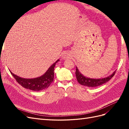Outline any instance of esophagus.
Listing matches in <instances>:
<instances>
[{
    "label": "esophagus",
    "instance_id": "esophagus-1",
    "mask_svg": "<svg viewBox=\"0 0 129 129\" xmlns=\"http://www.w3.org/2000/svg\"><path fill=\"white\" fill-rule=\"evenodd\" d=\"M63 58H64V59H67V56L65 55V56H63Z\"/></svg>",
    "mask_w": 129,
    "mask_h": 129
}]
</instances>
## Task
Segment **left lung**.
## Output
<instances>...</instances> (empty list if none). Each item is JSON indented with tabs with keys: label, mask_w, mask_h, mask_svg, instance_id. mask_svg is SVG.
Returning <instances> with one entry per match:
<instances>
[{
	"label": "left lung",
	"mask_w": 129,
	"mask_h": 129,
	"mask_svg": "<svg viewBox=\"0 0 129 129\" xmlns=\"http://www.w3.org/2000/svg\"><path fill=\"white\" fill-rule=\"evenodd\" d=\"M116 73V70L111 75H109L107 77L100 79H91L86 77L84 76L82 74L79 72L78 68L76 67V72L75 75L76 79L78 83L82 85L88 86V87H96L100 86L101 85L106 83V82L109 81L110 79L113 77L115 74Z\"/></svg>",
	"instance_id": "8db88e82"
}]
</instances>
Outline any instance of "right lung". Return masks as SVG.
Returning a JSON list of instances; mask_svg holds the SVG:
<instances>
[{"instance_id": "add662e5", "label": "right lung", "mask_w": 129, "mask_h": 129, "mask_svg": "<svg viewBox=\"0 0 129 129\" xmlns=\"http://www.w3.org/2000/svg\"><path fill=\"white\" fill-rule=\"evenodd\" d=\"M59 59L57 60L54 64L49 67L48 70L45 74L39 77L33 79H25L15 75L9 70L13 77L15 79L16 81L21 86L25 87V89L33 90L35 91H40L45 89L50 86L52 82L54 80V68Z\"/></svg>"}]
</instances>
